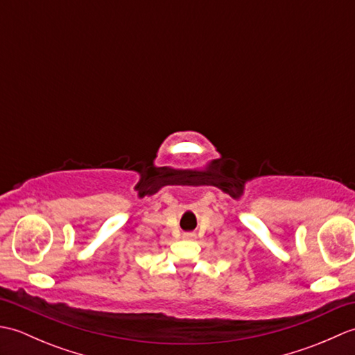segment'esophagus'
Here are the masks:
<instances>
[{
    "instance_id": "esophagus-1",
    "label": "esophagus",
    "mask_w": 355,
    "mask_h": 355,
    "mask_svg": "<svg viewBox=\"0 0 355 355\" xmlns=\"http://www.w3.org/2000/svg\"><path fill=\"white\" fill-rule=\"evenodd\" d=\"M183 238L184 239H195V233H184Z\"/></svg>"
}]
</instances>
